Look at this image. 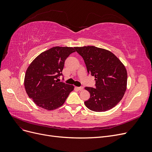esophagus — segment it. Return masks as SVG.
Returning a JSON list of instances; mask_svg holds the SVG:
<instances>
[{
    "label": "esophagus",
    "mask_w": 152,
    "mask_h": 152,
    "mask_svg": "<svg viewBox=\"0 0 152 152\" xmlns=\"http://www.w3.org/2000/svg\"><path fill=\"white\" fill-rule=\"evenodd\" d=\"M77 89H79V91H82V90H83V89H84V87H83V86L78 87H77Z\"/></svg>",
    "instance_id": "34e87169"
}]
</instances>
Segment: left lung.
<instances>
[{
	"instance_id": "8db88e82",
	"label": "left lung",
	"mask_w": 152,
	"mask_h": 152,
	"mask_svg": "<svg viewBox=\"0 0 152 152\" xmlns=\"http://www.w3.org/2000/svg\"><path fill=\"white\" fill-rule=\"evenodd\" d=\"M84 59L89 74L94 76L95 88L86 87L90 98L84 102L94 112H105L116 106L126 91L127 73L118 58L112 52L95 46L75 48Z\"/></svg>"
}]
</instances>
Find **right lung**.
<instances>
[{"instance_id": "add662e5", "label": "right lung", "mask_w": 152, "mask_h": 152, "mask_svg": "<svg viewBox=\"0 0 152 152\" xmlns=\"http://www.w3.org/2000/svg\"><path fill=\"white\" fill-rule=\"evenodd\" d=\"M74 52L75 48L70 47H53L40 54L27 68L25 88L39 107L48 110L60 107L74 89L58 79L63 75L66 59Z\"/></svg>"}]
</instances>
